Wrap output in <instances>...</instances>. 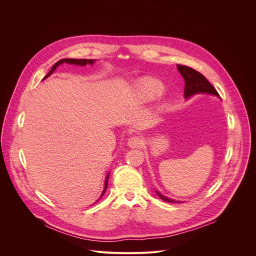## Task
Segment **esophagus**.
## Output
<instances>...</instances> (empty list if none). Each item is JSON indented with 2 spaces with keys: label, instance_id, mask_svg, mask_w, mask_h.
I'll return each instance as SVG.
<instances>
[{
  "label": "esophagus",
  "instance_id": "34e87169",
  "mask_svg": "<svg viewBox=\"0 0 256 256\" xmlns=\"http://www.w3.org/2000/svg\"><path fill=\"white\" fill-rule=\"evenodd\" d=\"M142 144V140L138 136H132L130 138H128V144L130 148H138V147H140Z\"/></svg>",
  "mask_w": 256,
  "mask_h": 256
}]
</instances>
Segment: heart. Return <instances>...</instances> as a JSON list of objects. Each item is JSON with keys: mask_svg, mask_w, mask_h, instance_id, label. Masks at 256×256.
Listing matches in <instances>:
<instances>
[{"mask_svg": "<svg viewBox=\"0 0 256 256\" xmlns=\"http://www.w3.org/2000/svg\"><path fill=\"white\" fill-rule=\"evenodd\" d=\"M165 87L161 81L155 78L146 77L138 83V96L142 101H153L163 95Z\"/></svg>", "mask_w": 256, "mask_h": 256, "instance_id": "1", "label": "heart"}]
</instances>
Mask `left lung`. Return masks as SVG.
Returning <instances> with one entry per match:
<instances>
[{
    "label": "left lung",
    "instance_id": "obj_1",
    "mask_svg": "<svg viewBox=\"0 0 256 256\" xmlns=\"http://www.w3.org/2000/svg\"><path fill=\"white\" fill-rule=\"evenodd\" d=\"M177 68L181 76L184 79V97L188 98L196 93H210L216 96H218V93L214 88V86L206 80V78L202 75L200 72L184 64H177ZM157 196L168 202H175V200L163 196L159 192H156Z\"/></svg>",
    "mask_w": 256,
    "mask_h": 256
}]
</instances>
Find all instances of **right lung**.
<instances>
[{
	"instance_id": "obj_1",
	"label": "right lung",
	"mask_w": 256,
	"mask_h": 256,
	"mask_svg": "<svg viewBox=\"0 0 256 256\" xmlns=\"http://www.w3.org/2000/svg\"><path fill=\"white\" fill-rule=\"evenodd\" d=\"M95 62V60H86V58H62V60H58V62H56L54 66H52V70H50V72L44 78V79H46V78H48L50 74H52L54 72V70L56 68V66H60V64H64V62H66V64H79V66H86L87 64H92L93 62ZM108 178H109V173L107 174V176H106V179H105V186H104V190H103V192H102V194H101V196H100V198L103 196V194H105V190H106V188H107V184H108ZM99 198V200H100ZM97 200V202H98Z\"/></svg>"
}]
</instances>
